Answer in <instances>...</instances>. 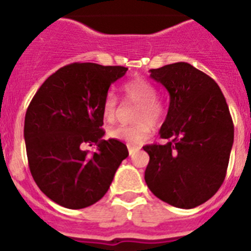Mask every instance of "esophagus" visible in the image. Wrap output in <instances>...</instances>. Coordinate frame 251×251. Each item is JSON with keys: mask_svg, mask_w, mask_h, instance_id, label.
<instances>
[{"mask_svg": "<svg viewBox=\"0 0 251 251\" xmlns=\"http://www.w3.org/2000/svg\"><path fill=\"white\" fill-rule=\"evenodd\" d=\"M128 151H129V156H133L134 153L138 152L139 150H141V147H136V146H132V145H128Z\"/></svg>", "mask_w": 251, "mask_h": 251, "instance_id": "34e87169", "label": "esophagus"}]
</instances>
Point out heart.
<instances>
[{"instance_id":"b5f03b06","label":"heart","mask_w":251,"mask_h":251,"mask_svg":"<svg viewBox=\"0 0 251 251\" xmlns=\"http://www.w3.org/2000/svg\"><path fill=\"white\" fill-rule=\"evenodd\" d=\"M122 93L128 101L138 104L134 114V126L115 127L108 132L113 139L127 142L128 145H141L152 134L153 124H158L165 117V105L159 100L158 90L151 81L143 77H136L122 85ZM103 117L106 122H113L118 112V98L113 92H108L101 105Z\"/></svg>"}]
</instances>
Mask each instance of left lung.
I'll use <instances>...</instances> for the list:
<instances>
[{
    "mask_svg": "<svg viewBox=\"0 0 251 251\" xmlns=\"http://www.w3.org/2000/svg\"><path fill=\"white\" fill-rule=\"evenodd\" d=\"M151 77L170 94L159 129L166 145H148L145 179L152 194L175 207L194 208L223 185L234 143V124L214 79L191 64L151 69Z\"/></svg>",
    "mask_w": 251,
    "mask_h": 251,
    "instance_id": "1",
    "label": "left lung"
}]
</instances>
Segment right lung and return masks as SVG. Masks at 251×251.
Returning a JSON list of instances; mask_svg holds the SVG:
<instances>
[{"label": "right lung", "mask_w": 251, "mask_h": 251, "mask_svg": "<svg viewBox=\"0 0 251 251\" xmlns=\"http://www.w3.org/2000/svg\"><path fill=\"white\" fill-rule=\"evenodd\" d=\"M124 66L74 63L46 79L25 115L24 137L28 166L46 196L66 208H84L106 194L127 146L103 139L101 105ZM85 144L97 151H84Z\"/></svg>", "instance_id": "right-lung-1"}]
</instances>
